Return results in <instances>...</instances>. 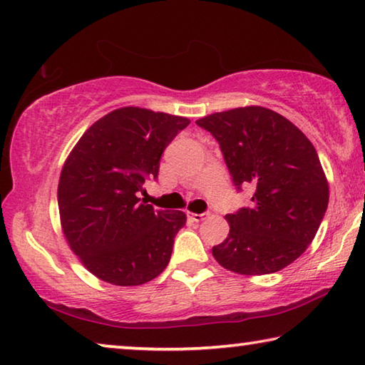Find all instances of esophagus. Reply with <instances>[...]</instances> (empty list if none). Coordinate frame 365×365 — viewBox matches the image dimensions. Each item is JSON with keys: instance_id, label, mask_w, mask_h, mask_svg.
Here are the masks:
<instances>
[{"instance_id": "34e87169", "label": "esophagus", "mask_w": 365, "mask_h": 365, "mask_svg": "<svg viewBox=\"0 0 365 365\" xmlns=\"http://www.w3.org/2000/svg\"><path fill=\"white\" fill-rule=\"evenodd\" d=\"M209 214H195V212H187V217L193 222H202L207 219Z\"/></svg>"}]
</instances>
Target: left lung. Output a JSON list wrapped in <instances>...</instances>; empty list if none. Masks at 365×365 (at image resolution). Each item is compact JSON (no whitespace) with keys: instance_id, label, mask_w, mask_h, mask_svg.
Wrapping results in <instances>:
<instances>
[{"instance_id":"1","label":"left lung","mask_w":365,"mask_h":365,"mask_svg":"<svg viewBox=\"0 0 365 365\" xmlns=\"http://www.w3.org/2000/svg\"><path fill=\"white\" fill-rule=\"evenodd\" d=\"M196 123L219 141L237 188H256L251 207L225 215L230 232L212 248L215 261L242 275L285 269L312 243L329 206L316 148L287 117L262 106L214 113Z\"/></svg>"}]
</instances>
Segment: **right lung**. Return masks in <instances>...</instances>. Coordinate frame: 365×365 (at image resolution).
Instances as JSON below:
<instances>
[{"instance_id": "right-lung-1", "label": "right lung", "mask_w": 365, "mask_h": 365, "mask_svg": "<svg viewBox=\"0 0 365 365\" xmlns=\"http://www.w3.org/2000/svg\"><path fill=\"white\" fill-rule=\"evenodd\" d=\"M187 117L127 106L96 120L63 165L61 228L83 267L117 287L150 282L170 261L182 211H154L140 201L145 178L158 177L160 154Z\"/></svg>"}]
</instances>
